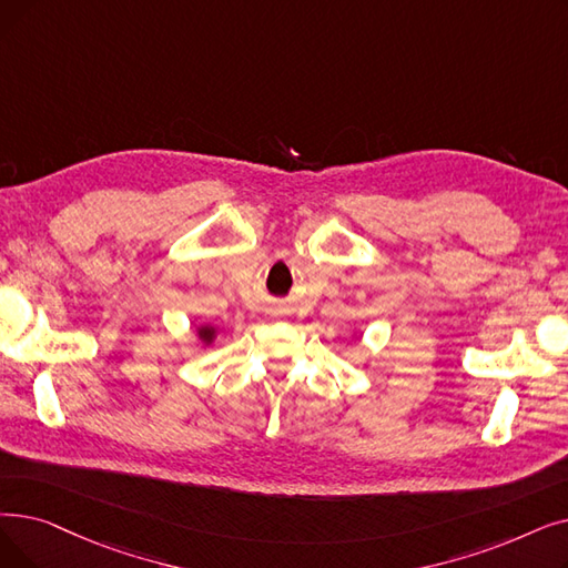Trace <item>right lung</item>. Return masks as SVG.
<instances>
[{
	"label": "right lung",
	"mask_w": 568,
	"mask_h": 568,
	"mask_svg": "<svg viewBox=\"0 0 568 568\" xmlns=\"http://www.w3.org/2000/svg\"><path fill=\"white\" fill-rule=\"evenodd\" d=\"M202 336H204L206 341H211V336H213V329H202Z\"/></svg>",
	"instance_id": "right-lung-1"
}]
</instances>
